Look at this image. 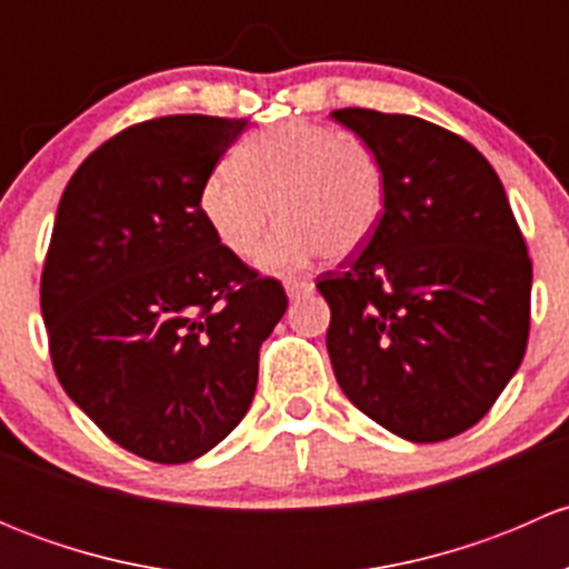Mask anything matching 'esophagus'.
Returning <instances> with one entry per match:
<instances>
[{"label":"esophagus","instance_id":"34e87169","mask_svg":"<svg viewBox=\"0 0 569 569\" xmlns=\"http://www.w3.org/2000/svg\"><path fill=\"white\" fill-rule=\"evenodd\" d=\"M286 295H289V300H300V297L311 295L313 291V283L311 280H286Z\"/></svg>","mask_w":569,"mask_h":569}]
</instances>
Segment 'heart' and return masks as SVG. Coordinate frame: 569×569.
I'll return each instance as SVG.
<instances>
[{"mask_svg":"<svg viewBox=\"0 0 569 569\" xmlns=\"http://www.w3.org/2000/svg\"><path fill=\"white\" fill-rule=\"evenodd\" d=\"M388 206L380 153L360 137L311 120H286L239 142L231 164L200 187L206 226L231 256L258 252L267 272L302 269L313 258L355 256L371 242Z\"/></svg>","mask_w":569,"mask_h":569,"instance_id":"1","label":"heart"}]
</instances>
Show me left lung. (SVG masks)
I'll use <instances>...</instances> for the list:
<instances>
[{"instance_id": "8db88e82", "label": "left lung", "mask_w": 569, "mask_h": 569, "mask_svg": "<svg viewBox=\"0 0 569 569\" xmlns=\"http://www.w3.org/2000/svg\"><path fill=\"white\" fill-rule=\"evenodd\" d=\"M380 153L388 206L363 250L325 272L327 352L360 412L410 443L473 427L523 360L531 261L501 178L429 120L336 109Z\"/></svg>"}]
</instances>
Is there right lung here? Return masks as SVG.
<instances>
[{
	"mask_svg": "<svg viewBox=\"0 0 569 569\" xmlns=\"http://www.w3.org/2000/svg\"><path fill=\"white\" fill-rule=\"evenodd\" d=\"M244 118L170 114L120 131L68 181L40 280L49 352L73 405L142 460L192 462L233 432L278 280L231 256L200 187Z\"/></svg>",
	"mask_w": 569,
	"mask_h": 569,
	"instance_id": "add662e5",
	"label": "right lung"
}]
</instances>
